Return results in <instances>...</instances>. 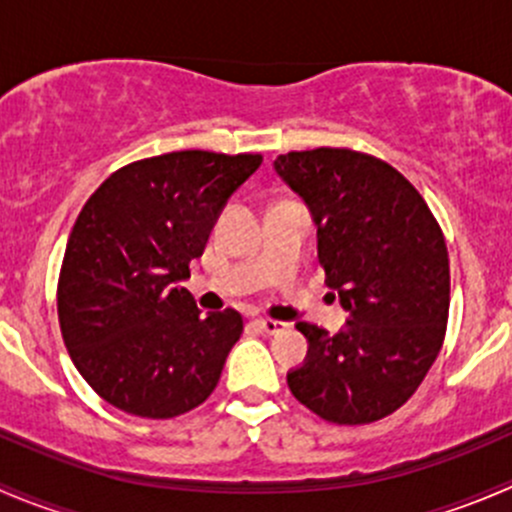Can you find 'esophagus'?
Wrapping results in <instances>:
<instances>
[{
    "mask_svg": "<svg viewBox=\"0 0 512 512\" xmlns=\"http://www.w3.org/2000/svg\"><path fill=\"white\" fill-rule=\"evenodd\" d=\"M252 324H255L262 334H280V332H285V327H287L285 322H277V319H265V317L255 319Z\"/></svg>",
    "mask_w": 512,
    "mask_h": 512,
    "instance_id": "34e87169",
    "label": "esophagus"
}]
</instances>
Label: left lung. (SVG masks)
Returning a JSON list of instances; mask_svg holds the SVG:
<instances>
[{"label":"left lung","instance_id":"left-lung-1","mask_svg":"<svg viewBox=\"0 0 512 512\" xmlns=\"http://www.w3.org/2000/svg\"><path fill=\"white\" fill-rule=\"evenodd\" d=\"M307 205L327 285L349 312L337 334L297 322L309 349L289 391L324 421L371 423L411 399L441 352L448 252L441 227L396 168L347 148L277 156Z\"/></svg>","mask_w":512,"mask_h":512}]
</instances>
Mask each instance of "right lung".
<instances>
[{
    "label": "right lung",
    "instance_id": "obj_1",
    "mask_svg": "<svg viewBox=\"0 0 512 512\" xmlns=\"http://www.w3.org/2000/svg\"><path fill=\"white\" fill-rule=\"evenodd\" d=\"M262 156L178 151L116 170L76 218L59 277L64 344L91 389L141 418H173L218 386L242 334L183 285L230 195Z\"/></svg>",
    "mask_w": 512,
    "mask_h": 512
}]
</instances>
